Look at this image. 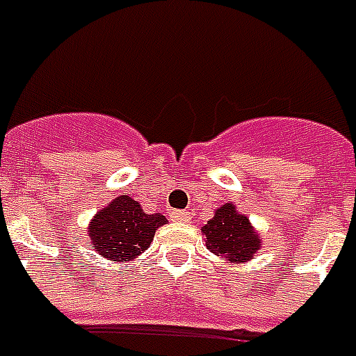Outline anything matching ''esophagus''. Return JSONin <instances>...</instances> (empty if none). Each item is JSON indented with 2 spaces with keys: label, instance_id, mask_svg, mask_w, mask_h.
Segmentation results:
<instances>
[{
  "label": "esophagus",
  "instance_id": "esophagus-1",
  "mask_svg": "<svg viewBox=\"0 0 356 356\" xmlns=\"http://www.w3.org/2000/svg\"><path fill=\"white\" fill-rule=\"evenodd\" d=\"M170 220H174V222H188L190 213L188 211H170Z\"/></svg>",
  "mask_w": 356,
  "mask_h": 356
}]
</instances>
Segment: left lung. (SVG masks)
Masks as SVG:
<instances>
[{"mask_svg": "<svg viewBox=\"0 0 356 356\" xmlns=\"http://www.w3.org/2000/svg\"><path fill=\"white\" fill-rule=\"evenodd\" d=\"M201 232L205 234L207 247L214 254H220L234 263H245L261 247V239L249 224V218L239 214L232 203L216 209L214 216Z\"/></svg>", "mask_w": 356, "mask_h": 356, "instance_id": "8db88e82", "label": "left lung"}]
</instances>
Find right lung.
<instances>
[{
    "label": "right lung",
    "instance_id": "1",
    "mask_svg": "<svg viewBox=\"0 0 356 356\" xmlns=\"http://www.w3.org/2000/svg\"><path fill=\"white\" fill-rule=\"evenodd\" d=\"M163 224V214H145L138 201L120 195L93 216L92 247L109 261H132L149 247L155 230Z\"/></svg>",
    "mask_w": 356,
    "mask_h": 356
}]
</instances>
